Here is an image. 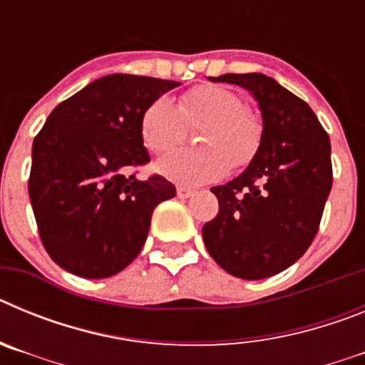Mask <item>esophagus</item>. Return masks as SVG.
Here are the masks:
<instances>
[{
  "mask_svg": "<svg viewBox=\"0 0 365 365\" xmlns=\"http://www.w3.org/2000/svg\"><path fill=\"white\" fill-rule=\"evenodd\" d=\"M192 195H193L192 188H186V186H179V188H177V197L188 199V197H192Z\"/></svg>",
  "mask_w": 365,
  "mask_h": 365,
  "instance_id": "obj_1",
  "label": "esophagus"
}]
</instances>
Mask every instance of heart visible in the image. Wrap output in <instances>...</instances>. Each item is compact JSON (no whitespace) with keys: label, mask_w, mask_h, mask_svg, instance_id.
<instances>
[{"label":"heart","mask_w":365,"mask_h":365,"mask_svg":"<svg viewBox=\"0 0 365 365\" xmlns=\"http://www.w3.org/2000/svg\"><path fill=\"white\" fill-rule=\"evenodd\" d=\"M199 148L166 155L157 170L182 186L214 182L234 168L247 166L256 157L263 137L259 117L245 108V98L225 86L205 83L186 91L173 104L168 96L155 98L140 117V138L155 155L173 150L185 140L188 125H201Z\"/></svg>","instance_id":"1"}]
</instances>
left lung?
I'll list each match as a JSON object with an SVG mask.
<instances>
[{
	"mask_svg": "<svg viewBox=\"0 0 365 365\" xmlns=\"http://www.w3.org/2000/svg\"><path fill=\"white\" fill-rule=\"evenodd\" d=\"M252 93L263 118L259 151L227 185L214 186L215 219L202 240L221 269L263 279L289 269L311 247L333 186L331 143L307 102L267 74H221Z\"/></svg>",
	"mask_w": 365,
	"mask_h": 365,
	"instance_id": "left-lung-1",
	"label": "left lung"
}]
</instances>
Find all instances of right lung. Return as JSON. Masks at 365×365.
Listing matches in <instances>:
<instances>
[{
  "label": "right lung",
  "instance_id": "add662e5",
  "mask_svg": "<svg viewBox=\"0 0 365 365\" xmlns=\"http://www.w3.org/2000/svg\"><path fill=\"white\" fill-rule=\"evenodd\" d=\"M177 86L108 74L47 117L32 143L29 197L41 243L63 270L109 278L143 250L155 206L172 199L175 186L130 173L150 163L138 125L144 109Z\"/></svg>",
  "mask_w": 365,
  "mask_h": 365
}]
</instances>
